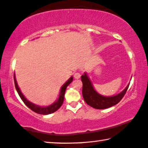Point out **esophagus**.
<instances>
[{"mask_svg":"<svg viewBox=\"0 0 148 148\" xmlns=\"http://www.w3.org/2000/svg\"><path fill=\"white\" fill-rule=\"evenodd\" d=\"M80 77H81V74L79 73V72L75 73H74V78H75V79H77L80 78Z\"/></svg>","mask_w":148,"mask_h":148,"instance_id":"esophagus-1","label":"esophagus"}]
</instances>
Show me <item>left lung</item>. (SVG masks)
<instances>
[{
    "mask_svg": "<svg viewBox=\"0 0 148 148\" xmlns=\"http://www.w3.org/2000/svg\"><path fill=\"white\" fill-rule=\"evenodd\" d=\"M81 81L83 83L82 93L85 103L88 105L96 109H105L117 104L124 97L129 87L128 85L123 91L119 95L107 97L99 95L94 89L91 82L85 73L81 76Z\"/></svg>",
    "mask_w": 148,
    "mask_h": 148,
    "instance_id": "8db88e82",
    "label": "left lung"
}]
</instances>
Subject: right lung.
I'll return each instance as SVG.
<instances>
[{
	"label": "right lung",
	"instance_id": "add662e5",
	"mask_svg": "<svg viewBox=\"0 0 148 148\" xmlns=\"http://www.w3.org/2000/svg\"><path fill=\"white\" fill-rule=\"evenodd\" d=\"M14 85H15L16 89L20 97L21 98V99L22 100V101L24 102V104H26V105L28 106L29 109H31L32 110H33L34 112H35L38 114H40L45 115V114H51V113H53L54 112H56V111L58 110V109L61 107V105H62L63 103V100H64L65 90H66V88L67 86L73 81V77H71V78H70L69 80H68L66 83L62 86V87L61 88L60 97H59V99L58 101H57L56 103L52 104L51 105L45 106V107H40V106H38L37 105H36V104L29 102L28 100L24 97V95H22L21 91H20L18 86L17 85L16 81L14 75Z\"/></svg>",
	"mask_w": 148,
	"mask_h": 148
}]
</instances>
